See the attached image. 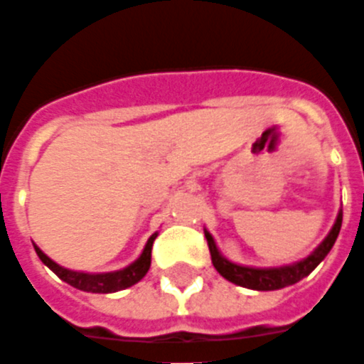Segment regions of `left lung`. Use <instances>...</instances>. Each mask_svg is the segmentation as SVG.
Instances as JSON below:
<instances>
[{
    "label": "left lung",
    "mask_w": 364,
    "mask_h": 364,
    "mask_svg": "<svg viewBox=\"0 0 364 364\" xmlns=\"http://www.w3.org/2000/svg\"><path fill=\"white\" fill-rule=\"evenodd\" d=\"M341 220H343V210L337 213L336 224L331 226L329 234L323 237L316 250L310 255H306L304 259L294 261L290 265H281V267H250V265H240L234 261L226 259L218 250V245L214 242L213 234L205 228V237L208 242L213 265L226 281L234 282L237 287H245L252 290H279L284 287H290L294 282L302 281L304 277L312 273L314 269L326 259V255L331 252V247L336 244L339 230H341Z\"/></svg>",
    "instance_id": "8db88e82"
}]
</instances>
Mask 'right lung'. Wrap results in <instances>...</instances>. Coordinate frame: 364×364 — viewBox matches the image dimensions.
Masks as SVG:
<instances>
[{
	"label": "right lung",
	"mask_w": 364,
	"mask_h": 364,
	"mask_svg": "<svg viewBox=\"0 0 364 364\" xmlns=\"http://www.w3.org/2000/svg\"><path fill=\"white\" fill-rule=\"evenodd\" d=\"M158 237V232L151 234L150 240L144 245L140 257L136 261H132L127 267L119 269V271H111V273H83V271H74V269H66L58 265L56 261H52L46 253L35 245L36 255L41 257L46 267L54 271L58 274L60 279L64 282H68L70 287H74L77 290H83V292H99V294H109V292H119V290H124L128 287H132L138 281H142L148 269H150L151 263V245H154V240Z\"/></svg>",
	"instance_id": "obj_1"
}]
</instances>
